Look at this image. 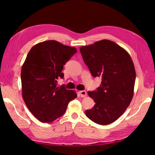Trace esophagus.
<instances>
[{"label": "esophagus", "instance_id": "1", "mask_svg": "<svg viewBox=\"0 0 155 155\" xmlns=\"http://www.w3.org/2000/svg\"><path fill=\"white\" fill-rule=\"evenodd\" d=\"M78 93H79L80 96L81 97H83V98L86 97L87 96V92L85 91H81L78 92Z\"/></svg>", "mask_w": 155, "mask_h": 155}]
</instances>
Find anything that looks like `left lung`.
I'll return each instance as SVG.
<instances>
[{
	"mask_svg": "<svg viewBox=\"0 0 155 155\" xmlns=\"http://www.w3.org/2000/svg\"><path fill=\"white\" fill-rule=\"evenodd\" d=\"M80 51L93 77L102 79L97 91L88 92L95 104L85 113L95 123L110 124L132 101L136 78L133 62L123 48L106 39L83 46Z\"/></svg>",
	"mask_w": 155,
	"mask_h": 155,
	"instance_id": "8db88e82",
	"label": "left lung"
}]
</instances>
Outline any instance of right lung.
I'll return each instance as SVG.
<instances>
[{
	"mask_svg": "<svg viewBox=\"0 0 155 155\" xmlns=\"http://www.w3.org/2000/svg\"><path fill=\"white\" fill-rule=\"evenodd\" d=\"M77 48L56 41L35 45L28 52L21 69L22 98L38 120L51 123L63 114L69 102L77 97L64 85L57 86L63 78V66L77 52Z\"/></svg>",
	"mask_w": 155,
	"mask_h": 155,
	"instance_id": "right-lung-1",
	"label": "right lung"
}]
</instances>
